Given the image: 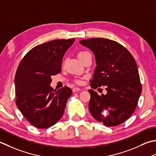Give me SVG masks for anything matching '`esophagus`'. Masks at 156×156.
Here are the masks:
<instances>
[{"label":"esophagus","mask_w":156,"mask_h":156,"mask_svg":"<svg viewBox=\"0 0 156 156\" xmlns=\"http://www.w3.org/2000/svg\"><path fill=\"white\" fill-rule=\"evenodd\" d=\"M81 91V89L79 88V87H74L73 89V91L76 92V91Z\"/></svg>","instance_id":"obj_1"}]
</instances>
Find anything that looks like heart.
<instances>
[{
    "mask_svg": "<svg viewBox=\"0 0 156 156\" xmlns=\"http://www.w3.org/2000/svg\"><path fill=\"white\" fill-rule=\"evenodd\" d=\"M87 53H89V52H87V51H81V52H79V54H78V57H79V58H80V57H81V56H84L85 55H86V54H87ZM77 83H80V81H77Z\"/></svg>",
    "mask_w": 156,
    "mask_h": 156,
    "instance_id": "heart-1",
    "label": "heart"
}]
</instances>
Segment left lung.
<instances>
[{
  "label": "left lung",
  "instance_id": "obj_1",
  "mask_svg": "<svg viewBox=\"0 0 156 156\" xmlns=\"http://www.w3.org/2000/svg\"><path fill=\"white\" fill-rule=\"evenodd\" d=\"M95 55L96 68L90 86L96 90L106 87V95H91L89 109L98 121L106 126H117L128 119L136 108L142 87L133 56L121 44L106 38L79 41ZM106 112V114H104Z\"/></svg>",
  "mask_w": 156,
  "mask_h": 156
}]
</instances>
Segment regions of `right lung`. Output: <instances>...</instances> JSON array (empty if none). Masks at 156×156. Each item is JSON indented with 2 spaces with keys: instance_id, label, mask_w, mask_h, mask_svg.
I'll return each mask as SVG.
<instances>
[{
  "instance_id": "1",
  "label": "right lung",
  "mask_w": 156,
  "mask_h": 156,
  "mask_svg": "<svg viewBox=\"0 0 156 156\" xmlns=\"http://www.w3.org/2000/svg\"><path fill=\"white\" fill-rule=\"evenodd\" d=\"M55 40L31 49L19 65L15 77L16 104L23 116L38 129H46L62 116L71 88L50 86L51 76L61 72L62 58L75 42Z\"/></svg>"
}]
</instances>
